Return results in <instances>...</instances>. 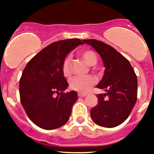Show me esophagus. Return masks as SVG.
Returning a JSON list of instances; mask_svg holds the SVG:
<instances>
[{
  "label": "esophagus",
  "instance_id": "34e87169",
  "mask_svg": "<svg viewBox=\"0 0 154 154\" xmlns=\"http://www.w3.org/2000/svg\"><path fill=\"white\" fill-rule=\"evenodd\" d=\"M77 95H78L79 97H85V96L87 95V94H85V93H78Z\"/></svg>",
  "mask_w": 154,
  "mask_h": 154
}]
</instances>
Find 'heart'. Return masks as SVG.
<instances>
[{
    "instance_id": "1",
    "label": "heart",
    "mask_w": 154,
    "mask_h": 154,
    "mask_svg": "<svg viewBox=\"0 0 154 154\" xmlns=\"http://www.w3.org/2000/svg\"><path fill=\"white\" fill-rule=\"evenodd\" d=\"M80 56L88 66H93L97 63V57L94 51L85 50L80 52ZM63 75L69 77L71 75V57L68 56L64 59L62 65ZM96 83V79L93 76L86 77H74L69 81L70 88L79 92L86 93Z\"/></svg>"
}]
</instances>
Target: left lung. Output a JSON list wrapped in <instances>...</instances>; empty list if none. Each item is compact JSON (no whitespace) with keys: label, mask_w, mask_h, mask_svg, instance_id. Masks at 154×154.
<instances>
[{"label":"left lung","mask_w":154,"mask_h":154,"mask_svg":"<svg viewBox=\"0 0 154 154\" xmlns=\"http://www.w3.org/2000/svg\"><path fill=\"white\" fill-rule=\"evenodd\" d=\"M101 57L104 74L97 87L106 93L97 94L98 103L90 112L93 122L115 127L130 116L137 100V77L128 60L112 46L95 39L83 40Z\"/></svg>","instance_id":"left-lung-1"}]
</instances>
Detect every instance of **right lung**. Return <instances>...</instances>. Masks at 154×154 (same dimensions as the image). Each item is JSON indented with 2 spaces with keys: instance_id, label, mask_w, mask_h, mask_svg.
<instances>
[{
  "instance_id": "add662e5",
  "label": "right lung",
  "mask_w": 154,
  "mask_h": 154,
  "mask_svg": "<svg viewBox=\"0 0 154 154\" xmlns=\"http://www.w3.org/2000/svg\"><path fill=\"white\" fill-rule=\"evenodd\" d=\"M82 44L79 38L51 43L32 57L23 71L19 82L21 105L31 122L40 128L54 130L69 119L77 93L64 92L68 83L62 65L68 53Z\"/></svg>"
}]
</instances>
